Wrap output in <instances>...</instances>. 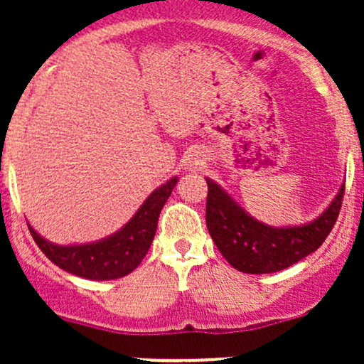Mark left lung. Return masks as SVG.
Returning <instances> with one entry per match:
<instances>
[{"instance_id":"1","label":"left lung","mask_w":364,"mask_h":364,"mask_svg":"<svg viewBox=\"0 0 364 364\" xmlns=\"http://www.w3.org/2000/svg\"><path fill=\"white\" fill-rule=\"evenodd\" d=\"M205 220L223 257L245 274H272L318 250L339 217L344 188L318 219L298 228H269L248 215L219 185L207 178Z\"/></svg>"}]
</instances>
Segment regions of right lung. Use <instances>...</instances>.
<instances>
[{"label": "right lung", "instance_id": "obj_1", "mask_svg": "<svg viewBox=\"0 0 364 364\" xmlns=\"http://www.w3.org/2000/svg\"><path fill=\"white\" fill-rule=\"evenodd\" d=\"M176 183L178 178H173L166 185L157 188L121 231L97 243L58 246L41 237L31 225L28 231L41 252L66 272L92 281L124 277L133 272L147 255L157 231L159 214Z\"/></svg>", "mask_w": 364, "mask_h": 364}]
</instances>
